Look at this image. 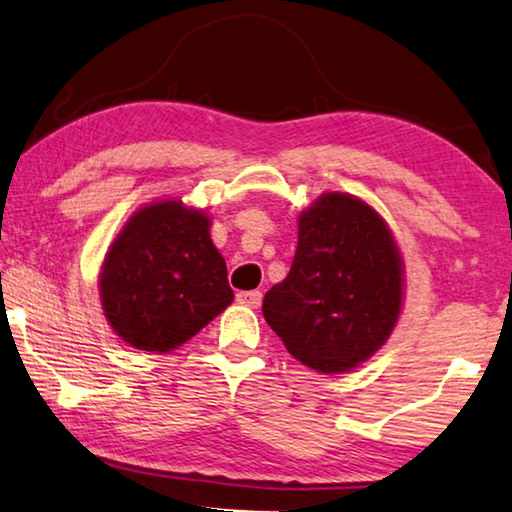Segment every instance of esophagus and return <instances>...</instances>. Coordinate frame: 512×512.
<instances>
[{"mask_svg": "<svg viewBox=\"0 0 512 512\" xmlns=\"http://www.w3.org/2000/svg\"><path fill=\"white\" fill-rule=\"evenodd\" d=\"M236 299H238V304H242V306L258 308V306H261V301H263V295L258 290H247V292H238Z\"/></svg>", "mask_w": 512, "mask_h": 512, "instance_id": "34e87169", "label": "esophagus"}]
</instances>
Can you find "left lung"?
<instances>
[{"label": "left lung", "mask_w": 512, "mask_h": 512, "mask_svg": "<svg viewBox=\"0 0 512 512\" xmlns=\"http://www.w3.org/2000/svg\"><path fill=\"white\" fill-rule=\"evenodd\" d=\"M404 299V263L383 217L345 192L299 215L290 274L267 290L263 315L301 363L349 372L385 345Z\"/></svg>", "instance_id": "obj_1"}]
</instances>
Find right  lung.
Masks as SVG:
<instances>
[{"mask_svg":"<svg viewBox=\"0 0 512 512\" xmlns=\"http://www.w3.org/2000/svg\"><path fill=\"white\" fill-rule=\"evenodd\" d=\"M208 229L204 211L165 199L133 213L113 240L99 297L108 324L131 347L177 349L233 301Z\"/></svg>","mask_w":512,"mask_h":512,"instance_id":"add662e5","label":"right lung"}]
</instances>
